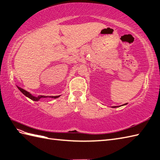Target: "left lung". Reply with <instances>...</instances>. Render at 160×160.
Here are the masks:
<instances>
[{"instance_id":"8db88e82","label":"left lung","mask_w":160,"mask_h":160,"mask_svg":"<svg viewBox=\"0 0 160 160\" xmlns=\"http://www.w3.org/2000/svg\"><path fill=\"white\" fill-rule=\"evenodd\" d=\"M125 104H124V105H125ZM116 107H112V108H116Z\"/></svg>"}]
</instances>
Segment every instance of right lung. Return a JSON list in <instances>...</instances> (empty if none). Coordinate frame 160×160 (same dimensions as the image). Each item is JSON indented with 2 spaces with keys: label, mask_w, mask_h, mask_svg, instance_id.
Returning <instances> with one entry per match:
<instances>
[{
  "label": "right lung",
  "mask_w": 160,
  "mask_h": 160,
  "mask_svg": "<svg viewBox=\"0 0 160 160\" xmlns=\"http://www.w3.org/2000/svg\"><path fill=\"white\" fill-rule=\"evenodd\" d=\"M18 88L19 89V90H20V92L23 93V94H24L26 96L28 97V98H30L31 100H34V101H38V100H40V99L42 98H48V96H37V97H35V96H32V94H31V93H30L26 91L25 89H22V88H19V87H18ZM59 96H49V97H51V98H58V97H59Z\"/></svg>",
  "instance_id": "add662e5"
}]
</instances>
